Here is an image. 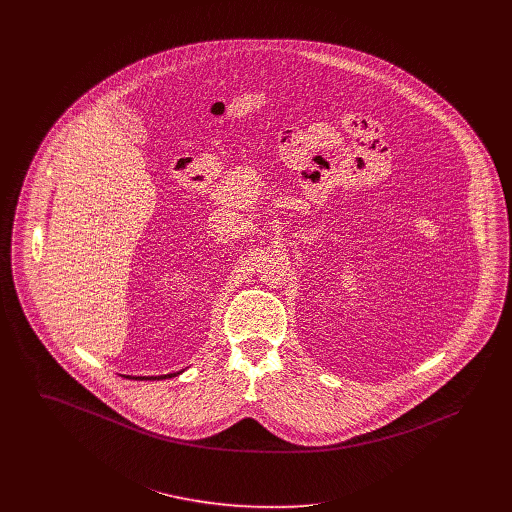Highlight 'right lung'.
I'll return each mask as SVG.
<instances>
[{"label":"right lung","mask_w":512,"mask_h":512,"mask_svg":"<svg viewBox=\"0 0 512 512\" xmlns=\"http://www.w3.org/2000/svg\"><path fill=\"white\" fill-rule=\"evenodd\" d=\"M179 372H171V374H161V376H134L136 380H161V378H171V376H177ZM126 378H132V376H126Z\"/></svg>","instance_id":"1"}]
</instances>
